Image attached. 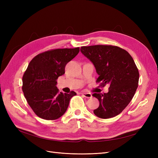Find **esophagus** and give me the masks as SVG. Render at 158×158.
<instances>
[{
	"mask_svg": "<svg viewBox=\"0 0 158 158\" xmlns=\"http://www.w3.org/2000/svg\"><path fill=\"white\" fill-rule=\"evenodd\" d=\"M81 94L87 98H92V95L91 94L88 93V92H83V93H81Z\"/></svg>",
	"mask_w": 158,
	"mask_h": 158,
	"instance_id": "1",
	"label": "esophagus"
}]
</instances>
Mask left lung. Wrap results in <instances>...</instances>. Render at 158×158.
<instances>
[{"label": "left lung", "instance_id": "left-lung-1", "mask_svg": "<svg viewBox=\"0 0 158 158\" xmlns=\"http://www.w3.org/2000/svg\"><path fill=\"white\" fill-rule=\"evenodd\" d=\"M81 52L94 66L100 85L109 84V92L94 94L99 100L98 108L94 110L102 119L119 115L128 105L138 88L139 73L132 56L117 46L92 45L81 48Z\"/></svg>", "mask_w": 158, "mask_h": 158}]
</instances>
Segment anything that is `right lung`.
Returning <instances> with one entry per match:
<instances>
[{
	"label": "right lung",
	"instance_id": "obj_1",
	"mask_svg": "<svg viewBox=\"0 0 158 158\" xmlns=\"http://www.w3.org/2000/svg\"><path fill=\"white\" fill-rule=\"evenodd\" d=\"M79 52V48L56 49L40 53L29 63L22 78V91L36 115L47 120L62 116L70 98L77 94L59 92L57 79L64 74L66 64Z\"/></svg>",
	"mask_w": 158,
	"mask_h": 158
}]
</instances>
